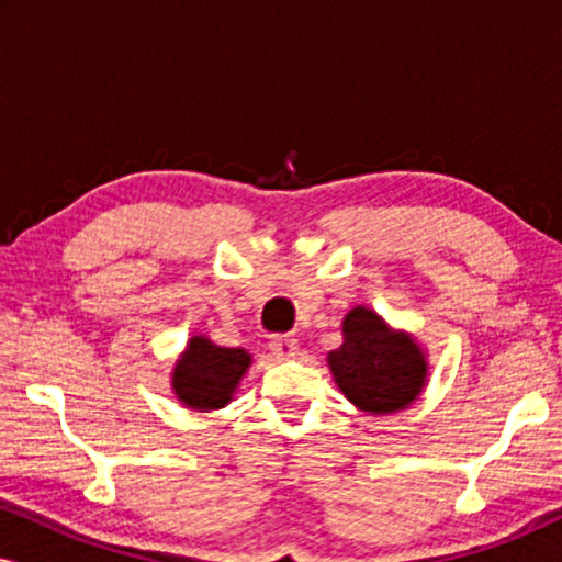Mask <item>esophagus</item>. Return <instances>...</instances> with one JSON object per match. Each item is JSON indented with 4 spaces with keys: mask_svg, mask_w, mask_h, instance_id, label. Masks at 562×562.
<instances>
[{
    "mask_svg": "<svg viewBox=\"0 0 562 562\" xmlns=\"http://www.w3.org/2000/svg\"><path fill=\"white\" fill-rule=\"evenodd\" d=\"M268 348L276 358L286 360V358H294L296 350H299V342L294 337H286V335H279V337H271V342H268Z\"/></svg>",
    "mask_w": 562,
    "mask_h": 562,
    "instance_id": "1",
    "label": "esophagus"
}]
</instances>
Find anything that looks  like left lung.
Instances as JSON below:
<instances>
[{"label":"left lung","mask_w":562,"mask_h":562,"mask_svg":"<svg viewBox=\"0 0 562 562\" xmlns=\"http://www.w3.org/2000/svg\"><path fill=\"white\" fill-rule=\"evenodd\" d=\"M345 342L329 352L337 386L371 414L406 409L425 386L427 363L412 337L396 335L379 314L356 306L342 322Z\"/></svg>","instance_id":"left-lung-1"}]
</instances>
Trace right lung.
I'll use <instances>...</instances> for the list:
<instances>
[{
    "instance_id": "1",
    "label": "right lung",
    "mask_w": 562,
    "mask_h": 562,
    "mask_svg": "<svg viewBox=\"0 0 562 562\" xmlns=\"http://www.w3.org/2000/svg\"><path fill=\"white\" fill-rule=\"evenodd\" d=\"M250 356L240 348H220L206 337H191L189 350L173 371V391L194 409H220L248 371Z\"/></svg>"
}]
</instances>
